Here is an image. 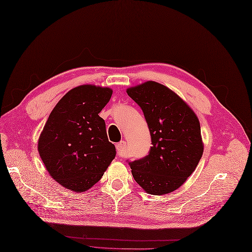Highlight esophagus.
<instances>
[{
    "label": "esophagus",
    "instance_id": "34e87169",
    "mask_svg": "<svg viewBox=\"0 0 252 252\" xmlns=\"http://www.w3.org/2000/svg\"><path fill=\"white\" fill-rule=\"evenodd\" d=\"M125 147H126V141L125 140H121V141L117 143V145H116V150H117L118 156H121L123 154Z\"/></svg>",
    "mask_w": 252,
    "mask_h": 252
}]
</instances>
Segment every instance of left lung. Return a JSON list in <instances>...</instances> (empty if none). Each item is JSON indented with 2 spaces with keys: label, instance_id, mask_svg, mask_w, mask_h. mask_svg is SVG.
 Listing matches in <instances>:
<instances>
[{
  "label": "left lung",
  "instance_id": "1",
  "mask_svg": "<svg viewBox=\"0 0 252 252\" xmlns=\"http://www.w3.org/2000/svg\"><path fill=\"white\" fill-rule=\"evenodd\" d=\"M149 126V155L128 162L135 182L152 195L171 193L193 173L203 155L200 123L190 107L169 88L149 81L127 89Z\"/></svg>",
  "mask_w": 252,
  "mask_h": 252
}]
</instances>
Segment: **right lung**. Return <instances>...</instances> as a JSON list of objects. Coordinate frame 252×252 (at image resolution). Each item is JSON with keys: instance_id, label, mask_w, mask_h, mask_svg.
Wrapping results in <instances>:
<instances>
[{"instance_id": "obj_1", "label": "right lung", "mask_w": 252, "mask_h": 252, "mask_svg": "<svg viewBox=\"0 0 252 252\" xmlns=\"http://www.w3.org/2000/svg\"><path fill=\"white\" fill-rule=\"evenodd\" d=\"M110 88L82 85L58 101L40 135L38 150L48 172L74 191L96 184L116 156L105 122L98 116L109 102Z\"/></svg>"}]
</instances>
